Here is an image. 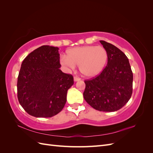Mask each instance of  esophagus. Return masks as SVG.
Masks as SVG:
<instances>
[{
  "mask_svg": "<svg viewBox=\"0 0 153 153\" xmlns=\"http://www.w3.org/2000/svg\"><path fill=\"white\" fill-rule=\"evenodd\" d=\"M81 80V78H79V77H78L77 76H74V81H75V82L79 81V80Z\"/></svg>",
  "mask_w": 153,
  "mask_h": 153,
  "instance_id": "34e87169",
  "label": "esophagus"
}]
</instances>
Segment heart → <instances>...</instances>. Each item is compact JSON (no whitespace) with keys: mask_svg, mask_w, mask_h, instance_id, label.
I'll use <instances>...</instances> for the list:
<instances>
[{"mask_svg":"<svg viewBox=\"0 0 153 153\" xmlns=\"http://www.w3.org/2000/svg\"><path fill=\"white\" fill-rule=\"evenodd\" d=\"M108 60L106 50L101 46H84L68 50L66 56L61 57L62 65L69 69L79 66L82 75L87 77L96 76L103 70Z\"/></svg>","mask_w":153,"mask_h":153,"instance_id":"1","label":"heart"}]
</instances>
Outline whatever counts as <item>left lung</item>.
<instances>
[{
  "instance_id": "8db88e82",
  "label": "left lung",
  "mask_w": 153,
  "mask_h": 153,
  "mask_svg": "<svg viewBox=\"0 0 153 153\" xmlns=\"http://www.w3.org/2000/svg\"><path fill=\"white\" fill-rule=\"evenodd\" d=\"M107 52V64L99 75L84 81V98L94 109L115 112L130 99L133 73L126 55L115 46L100 41Z\"/></svg>"
}]
</instances>
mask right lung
I'll use <instances>...</instances> for the list:
<instances>
[{"label": "right lung", "mask_w": 153, "mask_h": 153, "mask_svg": "<svg viewBox=\"0 0 153 153\" xmlns=\"http://www.w3.org/2000/svg\"><path fill=\"white\" fill-rule=\"evenodd\" d=\"M59 55L58 47L43 45L30 53L22 63L17 82L18 100L32 116L53 117L66 103L73 76L60 69Z\"/></svg>", "instance_id": "1"}]
</instances>
